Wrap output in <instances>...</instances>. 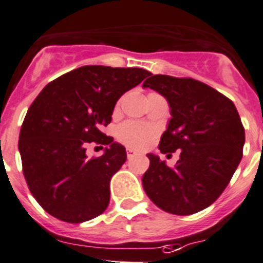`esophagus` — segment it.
<instances>
[{"instance_id": "34e87169", "label": "esophagus", "mask_w": 263, "mask_h": 263, "mask_svg": "<svg viewBox=\"0 0 263 263\" xmlns=\"http://www.w3.org/2000/svg\"><path fill=\"white\" fill-rule=\"evenodd\" d=\"M126 155H127V159H132V157H134V156H137V152L134 151V149H132V148H127L126 149Z\"/></svg>"}]
</instances>
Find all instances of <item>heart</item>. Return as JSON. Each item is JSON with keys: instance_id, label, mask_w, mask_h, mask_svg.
Returning <instances> with one entry per match:
<instances>
[{"instance_id": "1", "label": "heart", "mask_w": 263, "mask_h": 263, "mask_svg": "<svg viewBox=\"0 0 263 263\" xmlns=\"http://www.w3.org/2000/svg\"><path fill=\"white\" fill-rule=\"evenodd\" d=\"M154 136L155 130L151 126L137 121H125L116 129L117 139L132 148H143Z\"/></svg>"}]
</instances>
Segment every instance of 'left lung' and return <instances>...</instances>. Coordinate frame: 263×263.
<instances>
[{"label": "left lung", "mask_w": 263, "mask_h": 263, "mask_svg": "<svg viewBox=\"0 0 263 263\" xmlns=\"http://www.w3.org/2000/svg\"><path fill=\"white\" fill-rule=\"evenodd\" d=\"M165 97L172 119L161 136L162 154L181 149L173 167L148 154L142 178L147 196L167 213L190 216L224 191L242 157L246 133L231 99L190 77L149 74L143 82Z\"/></svg>", "instance_id": "left-lung-1"}]
</instances>
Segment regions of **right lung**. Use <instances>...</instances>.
Masks as SVG:
<instances>
[{"label": "right lung", "mask_w": 263, "mask_h": 263, "mask_svg": "<svg viewBox=\"0 0 263 263\" xmlns=\"http://www.w3.org/2000/svg\"><path fill=\"white\" fill-rule=\"evenodd\" d=\"M149 74L142 68L84 66L41 90L24 117L17 146L29 191L47 213L81 223L106 211L109 182L126 151L101 129L111 122L120 97ZM91 141L109 146L102 157L87 159Z\"/></svg>", "instance_id": "right-lung-1"}]
</instances>
